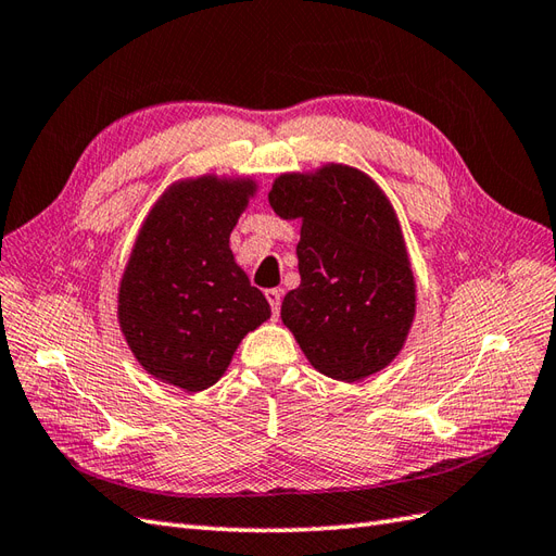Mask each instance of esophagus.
I'll return each instance as SVG.
<instances>
[{"instance_id":"1","label":"esophagus","mask_w":556,"mask_h":556,"mask_svg":"<svg viewBox=\"0 0 556 556\" xmlns=\"http://www.w3.org/2000/svg\"><path fill=\"white\" fill-rule=\"evenodd\" d=\"M266 300L270 304V311H274V318L280 314V290H266Z\"/></svg>"}]
</instances>
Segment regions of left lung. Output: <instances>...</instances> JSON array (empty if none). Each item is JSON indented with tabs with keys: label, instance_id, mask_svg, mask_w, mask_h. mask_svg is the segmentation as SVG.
I'll return each mask as SVG.
<instances>
[{
	"label": "left lung",
	"instance_id": "8db88e82",
	"mask_svg": "<svg viewBox=\"0 0 556 556\" xmlns=\"http://www.w3.org/2000/svg\"><path fill=\"white\" fill-rule=\"evenodd\" d=\"M274 212L300 219V288L286 294L282 325L306 361L332 380L384 370L408 340L417 282L399 214L370 174L344 162L282 172Z\"/></svg>",
	"mask_w": 556,
	"mask_h": 556
}]
</instances>
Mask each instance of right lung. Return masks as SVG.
<instances>
[{"instance_id":"1","label":"right lung","mask_w":556,"mask_h":556,"mask_svg":"<svg viewBox=\"0 0 556 556\" xmlns=\"http://www.w3.org/2000/svg\"><path fill=\"white\" fill-rule=\"evenodd\" d=\"M256 191L245 174L186 176L146 214L119 278L117 323L155 380L191 394L216 384L245 334L270 318L231 250Z\"/></svg>"}]
</instances>
